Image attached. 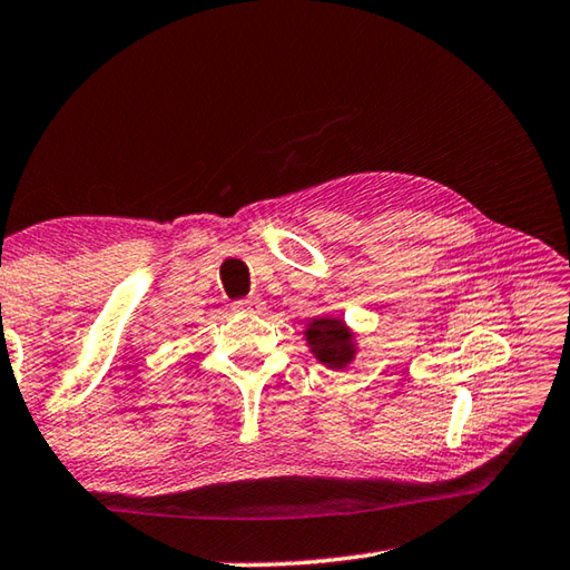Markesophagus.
I'll return each instance as SVG.
<instances>
[{
	"label": "esophagus",
	"mask_w": 570,
	"mask_h": 570,
	"mask_svg": "<svg viewBox=\"0 0 570 570\" xmlns=\"http://www.w3.org/2000/svg\"><path fill=\"white\" fill-rule=\"evenodd\" d=\"M234 312H242V314H264V302L256 296L249 298H239V302H234Z\"/></svg>",
	"instance_id": "obj_1"
}]
</instances>
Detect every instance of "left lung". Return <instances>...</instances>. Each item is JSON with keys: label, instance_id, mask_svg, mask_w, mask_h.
I'll use <instances>...</instances> for the list:
<instances>
[{"label": "left lung", "instance_id": "left-lung-1", "mask_svg": "<svg viewBox=\"0 0 570 570\" xmlns=\"http://www.w3.org/2000/svg\"><path fill=\"white\" fill-rule=\"evenodd\" d=\"M304 334L316 361L328 368H344L356 358L354 331L341 316H316L308 321Z\"/></svg>", "mask_w": 570, "mask_h": 570}]
</instances>
